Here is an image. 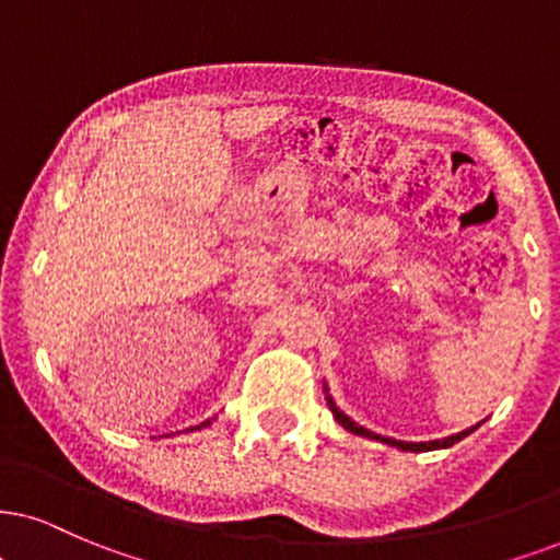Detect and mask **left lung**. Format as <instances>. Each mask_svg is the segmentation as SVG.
Masks as SVG:
<instances>
[{"label":"left lung","instance_id":"obj_1","mask_svg":"<svg viewBox=\"0 0 560 560\" xmlns=\"http://www.w3.org/2000/svg\"><path fill=\"white\" fill-rule=\"evenodd\" d=\"M323 393H325V400H328V408H330V413H332V419H336L338 423H341V427L346 429V431H351V434H359V436H366V439H374V442H382V444H390V447H398V450H402V452H429V450H447V447H452V444H457L459 439H465L468 434H472V431H476L480 423H476V427H470V429H465V431H459V434H452V436H444V439H434V442H400V439H390V436H380V434H374V431H370V429H364V427H359L357 421L353 419H349V416L343 413L341 408L336 406V400L330 398V393H328V385H325L323 382Z\"/></svg>","mask_w":560,"mask_h":560}]
</instances>
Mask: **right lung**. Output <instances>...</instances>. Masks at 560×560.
Listing matches in <instances>:
<instances>
[{
    "label": "right lung",
    "mask_w": 560,
    "mask_h": 560,
    "mask_svg": "<svg viewBox=\"0 0 560 560\" xmlns=\"http://www.w3.org/2000/svg\"><path fill=\"white\" fill-rule=\"evenodd\" d=\"M209 423H211V419H207V421H203V423H198V427H190V431H198V429H203V427H209Z\"/></svg>",
    "instance_id": "add662e5"
}]
</instances>
